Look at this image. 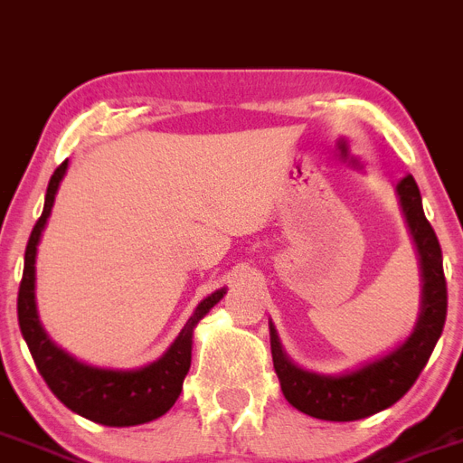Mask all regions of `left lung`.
<instances>
[{"instance_id": "left-lung-1", "label": "left lung", "mask_w": 463, "mask_h": 463, "mask_svg": "<svg viewBox=\"0 0 463 463\" xmlns=\"http://www.w3.org/2000/svg\"><path fill=\"white\" fill-rule=\"evenodd\" d=\"M396 195L420 259L421 300L415 328L403 343L380 354L377 359L359 364L352 371L328 375L293 364L281 347L275 324L270 321L272 364L279 377L281 393L305 415L326 421H354L387 410L389 405L403 399V393L415 384L443 333L448 315L443 251L431 223L426 221L420 188L412 175H405L396 184Z\"/></svg>"}]
</instances>
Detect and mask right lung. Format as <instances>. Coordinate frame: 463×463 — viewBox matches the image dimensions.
Segmentation results:
<instances>
[{
	"label": "right lung",
	"mask_w": 463,
	"mask_h": 463,
	"mask_svg": "<svg viewBox=\"0 0 463 463\" xmlns=\"http://www.w3.org/2000/svg\"><path fill=\"white\" fill-rule=\"evenodd\" d=\"M70 163L64 160L53 172L46 188L42 219L32 231L25 249V270L18 291V324L20 333L30 347L37 371L46 380L51 392L62 401L71 412L98 421L104 426H137L163 417L175 405L184 387V377L191 368L193 331L198 321L214 307L223 296L226 287L216 288L193 309L191 319L184 324L175 343L165 349L160 359L139 368H99L74 359L70 352L51 340L42 326L37 309V247L42 232L53 209L60 182L67 175Z\"/></svg>",
	"instance_id": "1"
}]
</instances>
